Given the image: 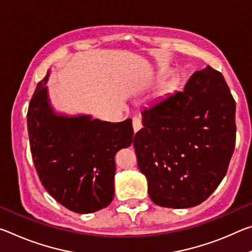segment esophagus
Returning <instances> with one entry per match:
<instances>
[{
	"label": "esophagus",
	"instance_id": "esophagus-1",
	"mask_svg": "<svg viewBox=\"0 0 252 252\" xmlns=\"http://www.w3.org/2000/svg\"><path fill=\"white\" fill-rule=\"evenodd\" d=\"M132 126H133V130L134 132L139 131L140 129L142 127V122H141V119L138 118V117H134L132 119Z\"/></svg>",
	"mask_w": 252,
	"mask_h": 252
}]
</instances>
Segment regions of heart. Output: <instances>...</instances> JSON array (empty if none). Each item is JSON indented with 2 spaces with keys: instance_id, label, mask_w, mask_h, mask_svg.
<instances>
[{
  "instance_id": "heart-1",
  "label": "heart",
  "mask_w": 252,
  "mask_h": 252,
  "mask_svg": "<svg viewBox=\"0 0 252 252\" xmlns=\"http://www.w3.org/2000/svg\"><path fill=\"white\" fill-rule=\"evenodd\" d=\"M168 73H169V72L167 70H163V71L161 72V76H162V78H163V76H167Z\"/></svg>"
}]
</instances>
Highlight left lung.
<instances>
[{
  "label": "left lung",
  "mask_w": 252,
  "mask_h": 252,
  "mask_svg": "<svg viewBox=\"0 0 252 252\" xmlns=\"http://www.w3.org/2000/svg\"><path fill=\"white\" fill-rule=\"evenodd\" d=\"M141 114L133 147L152 201L183 209L207 200L227 173L236 144V102L223 75L208 65L185 90Z\"/></svg>",
  "instance_id": "left-lung-1"
}]
</instances>
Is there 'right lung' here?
<instances>
[{
  "label": "right lung",
  "instance_id": "1",
  "mask_svg": "<svg viewBox=\"0 0 252 252\" xmlns=\"http://www.w3.org/2000/svg\"><path fill=\"white\" fill-rule=\"evenodd\" d=\"M49 76L50 71L37 83L27 116L37 176L45 190L69 210L99 211L114 197V157L133 141L132 121L57 114L48 94Z\"/></svg>",
  "mask_w": 252,
  "mask_h": 252
}]
</instances>
